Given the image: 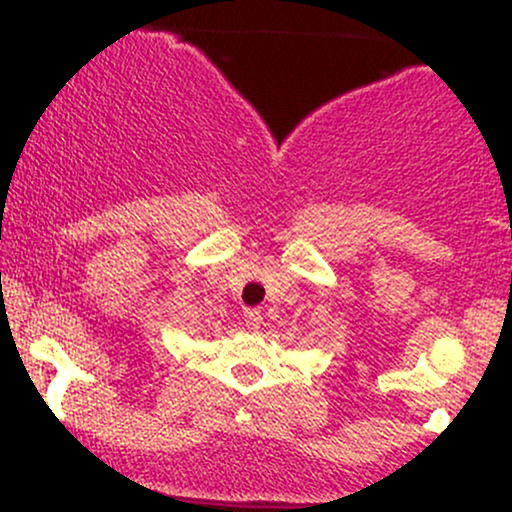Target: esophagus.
I'll return each instance as SVG.
<instances>
[{
    "instance_id": "1",
    "label": "esophagus",
    "mask_w": 512,
    "mask_h": 512,
    "mask_svg": "<svg viewBox=\"0 0 512 512\" xmlns=\"http://www.w3.org/2000/svg\"><path fill=\"white\" fill-rule=\"evenodd\" d=\"M243 317H245V327H248V330H252V332H257L262 327V310H257V308H248L243 313Z\"/></svg>"
}]
</instances>
